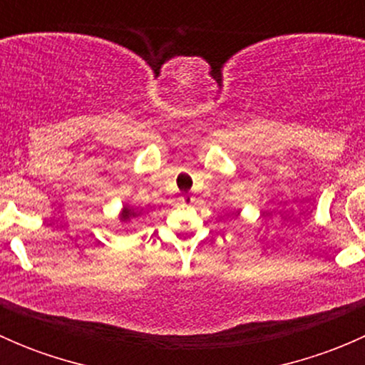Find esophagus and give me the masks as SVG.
Wrapping results in <instances>:
<instances>
[{
	"label": "esophagus",
	"instance_id": "1",
	"mask_svg": "<svg viewBox=\"0 0 365 365\" xmlns=\"http://www.w3.org/2000/svg\"><path fill=\"white\" fill-rule=\"evenodd\" d=\"M180 201H182V203H192L194 196H190V194H183V196H180Z\"/></svg>",
	"mask_w": 365,
	"mask_h": 365
}]
</instances>
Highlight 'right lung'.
<instances>
[{
  "mask_svg": "<svg viewBox=\"0 0 365 365\" xmlns=\"http://www.w3.org/2000/svg\"><path fill=\"white\" fill-rule=\"evenodd\" d=\"M135 215H139V213L134 212L132 208H128V206H125L123 212H121V220H130L132 217H135Z\"/></svg>",
  "mask_w": 365,
  "mask_h": 365,
  "instance_id": "right-lung-1",
  "label": "right lung"
}]
</instances>
